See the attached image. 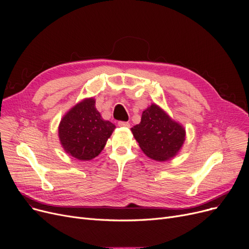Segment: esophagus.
<instances>
[{
    "label": "esophagus",
    "mask_w": 249,
    "mask_h": 249,
    "mask_svg": "<svg viewBox=\"0 0 249 249\" xmlns=\"http://www.w3.org/2000/svg\"><path fill=\"white\" fill-rule=\"evenodd\" d=\"M118 126H120V127H130V123H128V122H124V121H119L118 122Z\"/></svg>",
    "instance_id": "obj_1"
}]
</instances>
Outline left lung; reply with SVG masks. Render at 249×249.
<instances>
[{"label": "left lung", "instance_id": "1", "mask_svg": "<svg viewBox=\"0 0 249 249\" xmlns=\"http://www.w3.org/2000/svg\"><path fill=\"white\" fill-rule=\"evenodd\" d=\"M131 131L141 150L156 161L175 158L186 139L185 128L155 104L143 111L141 122Z\"/></svg>", "mask_w": 249, "mask_h": 249}]
</instances>
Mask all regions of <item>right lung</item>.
<instances>
[{
  "mask_svg": "<svg viewBox=\"0 0 249 249\" xmlns=\"http://www.w3.org/2000/svg\"><path fill=\"white\" fill-rule=\"evenodd\" d=\"M116 126L104 120L94 98L77 103L65 114L58 126L64 151L80 160H90L100 154Z\"/></svg>",
  "mask_w": 249,
  "mask_h": 249,
  "instance_id": "1",
  "label": "right lung"
}]
</instances>
